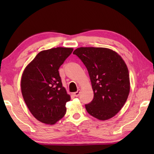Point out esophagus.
<instances>
[{"mask_svg":"<svg viewBox=\"0 0 154 154\" xmlns=\"http://www.w3.org/2000/svg\"><path fill=\"white\" fill-rule=\"evenodd\" d=\"M79 94H80V90H78L76 92L74 93V96L75 97H77V96H79Z\"/></svg>","mask_w":154,"mask_h":154,"instance_id":"34e87169","label":"esophagus"}]
</instances>
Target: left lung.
<instances>
[{
	"label": "left lung",
	"mask_w": 154,
	"mask_h": 154,
	"mask_svg": "<svg viewBox=\"0 0 154 154\" xmlns=\"http://www.w3.org/2000/svg\"><path fill=\"white\" fill-rule=\"evenodd\" d=\"M87 68L94 98L85 105L88 113L99 120L113 118L123 107L129 95L130 83L126 63L111 49L82 47L75 49Z\"/></svg>",
	"instance_id": "8db88e82"
}]
</instances>
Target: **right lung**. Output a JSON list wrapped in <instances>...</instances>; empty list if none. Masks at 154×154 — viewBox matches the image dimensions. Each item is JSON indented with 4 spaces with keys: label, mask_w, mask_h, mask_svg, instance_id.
I'll list each match as a JSON object with an SVG mask.
<instances>
[{
    "label": "right lung",
    "mask_w": 154,
    "mask_h": 154,
    "mask_svg": "<svg viewBox=\"0 0 154 154\" xmlns=\"http://www.w3.org/2000/svg\"><path fill=\"white\" fill-rule=\"evenodd\" d=\"M72 50L56 48L41 51L23 71V98L30 113L42 123L54 125L66 114L71 96L62 86L58 69Z\"/></svg>",
    "instance_id": "add662e5"
}]
</instances>
